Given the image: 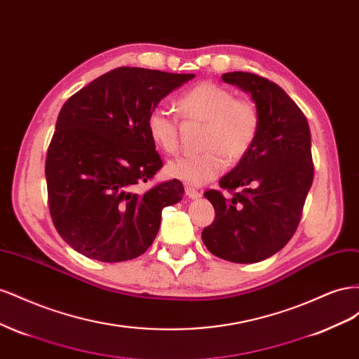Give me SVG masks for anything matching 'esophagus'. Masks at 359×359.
I'll use <instances>...</instances> for the list:
<instances>
[{"mask_svg":"<svg viewBox=\"0 0 359 359\" xmlns=\"http://www.w3.org/2000/svg\"><path fill=\"white\" fill-rule=\"evenodd\" d=\"M186 194H187V196H189L190 199H199V198L202 196V193H201L199 190L193 189V187H190V186L186 187Z\"/></svg>","mask_w":359,"mask_h":359,"instance_id":"1","label":"esophagus"}]
</instances>
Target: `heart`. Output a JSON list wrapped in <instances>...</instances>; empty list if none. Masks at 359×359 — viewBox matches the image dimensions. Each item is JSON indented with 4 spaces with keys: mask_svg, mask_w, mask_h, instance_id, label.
<instances>
[{
    "mask_svg": "<svg viewBox=\"0 0 359 359\" xmlns=\"http://www.w3.org/2000/svg\"><path fill=\"white\" fill-rule=\"evenodd\" d=\"M181 115L189 121L205 123L199 154L170 160L166 173L190 186L203 184L220 177L227 160H241L253 147L259 133L260 116L256 104L214 82H202L178 97ZM147 132L154 145L168 154L180 145L178 118L168 107L156 106L147 116Z\"/></svg>",
    "mask_w": 359,
    "mask_h": 359,
    "instance_id": "obj_1",
    "label": "heart"
}]
</instances>
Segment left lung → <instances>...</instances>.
Masks as SVG:
<instances>
[{"mask_svg":"<svg viewBox=\"0 0 359 359\" xmlns=\"http://www.w3.org/2000/svg\"><path fill=\"white\" fill-rule=\"evenodd\" d=\"M222 79L252 95L260 126L253 147L219 182L241 191L232 199L219 190L203 193L215 219L202 241L217 257L255 264L280 252L297 231L313 182L311 135L307 118L277 83L245 72Z\"/></svg>","mask_w":359,"mask_h":359,"instance_id":"1","label":"left lung"}]
</instances>
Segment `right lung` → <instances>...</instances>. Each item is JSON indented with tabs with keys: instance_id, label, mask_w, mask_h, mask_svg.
Segmentation results:
<instances>
[{
	"instance_id": "right-lung-1",
	"label": "right lung",
	"mask_w": 359,
	"mask_h": 359,
	"mask_svg": "<svg viewBox=\"0 0 359 359\" xmlns=\"http://www.w3.org/2000/svg\"><path fill=\"white\" fill-rule=\"evenodd\" d=\"M194 74L119 67L61 107L46 156L52 222L73 250L100 262L140 256L160 229L161 210L182 199L178 180L145 193L136 186L163 166L147 116Z\"/></svg>"
}]
</instances>
